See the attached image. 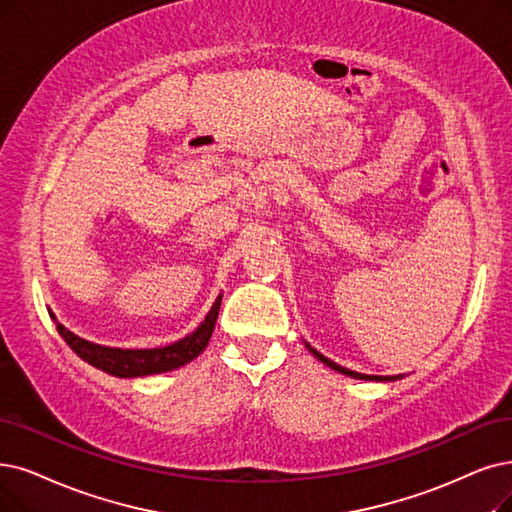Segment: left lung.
Instances as JSON below:
<instances>
[{
  "label": "left lung",
  "instance_id": "obj_1",
  "mask_svg": "<svg viewBox=\"0 0 512 512\" xmlns=\"http://www.w3.org/2000/svg\"><path fill=\"white\" fill-rule=\"evenodd\" d=\"M306 346H309V351H311L319 361H323L327 367H332V370H336V372H340V374H344V376L359 378V380H376V382H382V380H399V378H401V376H367V374H359V372H353V370H346V367H342V365L330 361L327 357H323L321 353H317L311 344H306Z\"/></svg>",
  "mask_w": 512,
  "mask_h": 512
}]
</instances>
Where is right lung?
<instances>
[{
  "label": "right lung",
  "mask_w": 512,
  "mask_h": 512,
  "mask_svg": "<svg viewBox=\"0 0 512 512\" xmlns=\"http://www.w3.org/2000/svg\"><path fill=\"white\" fill-rule=\"evenodd\" d=\"M220 298L214 302L212 311L197 330L182 340L161 346V349H111V346H100L92 344L84 338L75 336L69 332L65 325L56 323L58 334L65 338V342L71 349L94 367H100L102 372H109L119 378H136V376H149V374H161V372H172L176 367L193 361L203 349L214 332L216 317L220 311Z\"/></svg>",
  "instance_id": "add662e5"
}]
</instances>
